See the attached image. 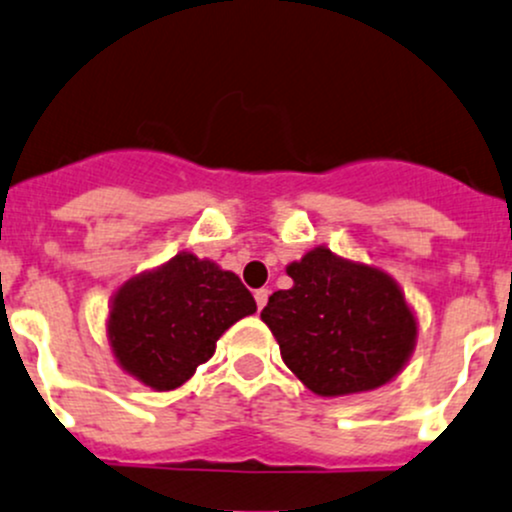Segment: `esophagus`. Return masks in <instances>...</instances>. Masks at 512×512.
I'll use <instances>...</instances> for the list:
<instances>
[{
    "instance_id": "34e87169",
    "label": "esophagus",
    "mask_w": 512,
    "mask_h": 512,
    "mask_svg": "<svg viewBox=\"0 0 512 512\" xmlns=\"http://www.w3.org/2000/svg\"><path fill=\"white\" fill-rule=\"evenodd\" d=\"M267 297H270V289H257L255 292V301H257V309L267 304Z\"/></svg>"
}]
</instances>
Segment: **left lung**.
Instances as JSON below:
<instances>
[{"instance_id":"1","label":"left lung","mask_w":512,"mask_h":512,"mask_svg":"<svg viewBox=\"0 0 512 512\" xmlns=\"http://www.w3.org/2000/svg\"><path fill=\"white\" fill-rule=\"evenodd\" d=\"M292 289L262 309L287 368L321 397L390 383L417 343L414 319L395 279L314 247L287 267Z\"/></svg>"}]
</instances>
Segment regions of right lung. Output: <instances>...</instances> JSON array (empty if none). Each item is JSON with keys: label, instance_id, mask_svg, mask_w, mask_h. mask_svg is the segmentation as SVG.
I'll return each instance as SVG.
<instances>
[{"label": "right lung", "instance_id": "obj_1", "mask_svg": "<svg viewBox=\"0 0 512 512\" xmlns=\"http://www.w3.org/2000/svg\"><path fill=\"white\" fill-rule=\"evenodd\" d=\"M255 311L238 274L179 252L117 289L107 341L120 368L139 383L176 390L215 353V341Z\"/></svg>", "mask_w": 512, "mask_h": 512}]
</instances>
